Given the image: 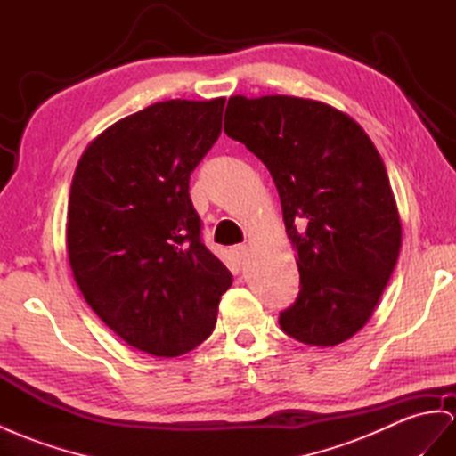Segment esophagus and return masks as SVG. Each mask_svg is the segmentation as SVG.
Masks as SVG:
<instances>
[{"label": "esophagus", "mask_w": 456, "mask_h": 456, "mask_svg": "<svg viewBox=\"0 0 456 456\" xmlns=\"http://www.w3.org/2000/svg\"><path fill=\"white\" fill-rule=\"evenodd\" d=\"M231 252H232V256H235V260L239 264H244L248 260V247H247V244H239V247H235Z\"/></svg>", "instance_id": "1"}]
</instances>
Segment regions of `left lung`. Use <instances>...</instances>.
Instances as JSON below:
<instances>
[{
  "label": "left lung",
  "mask_w": 456,
  "mask_h": 456,
  "mask_svg": "<svg viewBox=\"0 0 456 456\" xmlns=\"http://www.w3.org/2000/svg\"><path fill=\"white\" fill-rule=\"evenodd\" d=\"M225 133L272 173L300 293L281 330L335 346L364 328L395 270L401 217L379 151L353 117L297 96H231Z\"/></svg>",
  "instance_id": "1"
}]
</instances>
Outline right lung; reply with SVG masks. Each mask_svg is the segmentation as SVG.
Wrapping results in <instances>:
<instances>
[{
  "label": "right lung",
  "mask_w": 456,
  "mask_h": 456,
  "mask_svg": "<svg viewBox=\"0 0 456 456\" xmlns=\"http://www.w3.org/2000/svg\"><path fill=\"white\" fill-rule=\"evenodd\" d=\"M225 98L151 103L80 156L67 252L88 306L146 354L175 358L216 328L232 275L200 239L191 173L221 133Z\"/></svg>",
  "instance_id": "right-lung-1"
}]
</instances>
